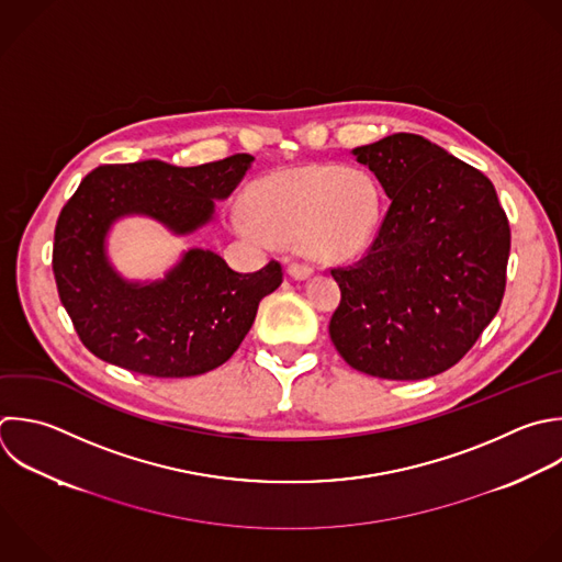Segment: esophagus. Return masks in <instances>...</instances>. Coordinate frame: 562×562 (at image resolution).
<instances>
[{
  "mask_svg": "<svg viewBox=\"0 0 562 562\" xmlns=\"http://www.w3.org/2000/svg\"><path fill=\"white\" fill-rule=\"evenodd\" d=\"M288 274H290V279H294V281H305V279H310V274H312V270L307 268V266H299V263H290L288 266Z\"/></svg>",
  "mask_w": 562,
  "mask_h": 562,
  "instance_id": "esophagus-1",
  "label": "esophagus"
}]
</instances>
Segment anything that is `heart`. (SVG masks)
<instances>
[{
  "instance_id": "b5f03b06",
  "label": "heart",
  "mask_w": 562,
  "mask_h": 562,
  "mask_svg": "<svg viewBox=\"0 0 562 562\" xmlns=\"http://www.w3.org/2000/svg\"><path fill=\"white\" fill-rule=\"evenodd\" d=\"M250 215L239 213V235L301 244L316 261H342L362 252L380 222V191L358 169L310 165L279 169L248 191Z\"/></svg>"
}]
</instances>
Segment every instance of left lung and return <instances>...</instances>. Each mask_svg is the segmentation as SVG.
I'll return each mask as SVG.
<instances>
[{
  "label": "left lung",
  "mask_w": 562,
  "mask_h": 562,
  "mask_svg": "<svg viewBox=\"0 0 562 562\" xmlns=\"http://www.w3.org/2000/svg\"><path fill=\"white\" fill-rule=\"evenodd\" d=\"M391 206L367 257L334 268L329 336L349 367L424 380L457 364L498 312L509 226L492 182L417 134L351 149Z\"/></svg>",
  "instance_id": "left-lung-1"
}]
</instances>
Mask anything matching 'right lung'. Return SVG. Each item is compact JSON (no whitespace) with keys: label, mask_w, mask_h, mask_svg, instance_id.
Returning a JSON list of instances; mask_svg holds the SVG:
<instances>
[{"label":"right lung","mask_w":562,"mask_h":562,"mask_svg":"<svg viewBox=\"0 0 562 562\" xmlns=\"http://www.w3.org/2000/svg\"><path fill=\"white\" fill-rule=\"evenodd\" d=\"M255 158L200 167L162 160L94 169L64 206L53 270L83 345L101 360L154 378H191L224 364L250 331L281 266L241 274L209 248H187L158 279H130L110 257V235L145 217L176 237L215 224V202L237 189Z\"/></svg>","instance_id":"add662e5"}]
</instances>
